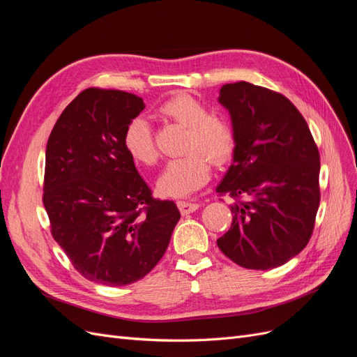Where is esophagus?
<instances>
[{
	"mask_svg": "<svg viewBox=\"0 0 357 357\" xmlns=\"http://www.w3.org/2000/svg\"><path fill=\"white\" fill-rule=\"evenodd\" d=\"M177 207L180 210V213L183 215L186 214H190L193 211H197L199 208V204H195V202H186V201H178L177 202Z\"/></svg>",
	"mask_w": 357,
	"mask_h": 357,
	"instance_id": "34e87169",
	"label": "esophagus"
}]
</instances>
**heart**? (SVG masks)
<instances>
[{"instance_id":"1","label":"heart","mask_w":357,"mask_h":357,"mask_svg":"<svg viewBox=\"0 0 357 357\" xmlns=\"http://www.w3.org/2000/svg\"><path fill=\"white\" fill-rule=\"evenodd\" d=\"M158 113L188 128L185 150L189 153L167 162L156 180L159 195L185 198L208 181L211 164L223 165L235 152L232 126L189 93H177L162 102ZM123 147L137 164L152 165L158 159L152 128L144 117H135L128 123L123 134Z\"/></svg>"}]
</instances>
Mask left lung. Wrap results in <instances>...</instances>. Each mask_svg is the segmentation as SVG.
<instances>
[{
	"label": "left lung",
	"instance_id": "left-lung-1",
	"mask_svg": "<svg viewBox=\"0 0 357 357\" xmlns=\"http://www.w3.org/2000/svg\"><path fill=\"white\" fill-rule=\"evenodd\" d=\"M219 104L235 134L232 164L215 192L245 201L231 205V229L218 245L248 269L282 266L314 229L320 156L305 119L286 96L247 82L223 84Z\"/></svg>",
	"mask_w": 357,
	"mask_h": 357
}]
</instances>
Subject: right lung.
<instances>
[{
  "instance_id": "add662e5",
  "label": "right lung",
  "mask_w": 357,
  "mask_h": 357,
  "mask_svg": "<svg viewBox=\"0 0 357 357\" xmlns=\"http://www.w3.org/2000/svg\"><path fill=\"white\" fill-rule=\"evenodd\" d=\"M144 107L134 93L86 89L62 112L46 147L43 202L53 238L84 278L104 286L152 271L180 220L174 201L152 198L123 147L128 123Z\"/></svg>"
}]
</instances>
